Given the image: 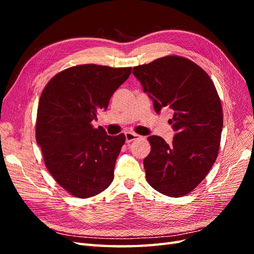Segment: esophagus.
<instances>
[{
  "label": "esophagus",
  "mask_w": 254,
  "mask_h": 254,
  "mask_svg": "<svg viewBox=\"0 0 254 254\" xmlns=\"http://www.w3.org/2000/svg\"><path fill=\"white\" fill-rule=\"evenodd\" d=\"M140 136H141V135L136 134V133H133V132H126V133H125V137H126V142H127V143L132 142V141H134L135 139H139Z\"/></svg>",
  "instance_id": "1"
}]
</instances>
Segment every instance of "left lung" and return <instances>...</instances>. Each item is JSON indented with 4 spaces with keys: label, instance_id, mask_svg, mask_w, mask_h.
<instances>
[{
    "label": "left lung",
    "instance_id": "left-lung-1",
    "mask_svg": "<svg viewBox=\"0 0 254 254\" xmlns=\"http://www.w3.org/2000/svg\"><path fill=\"white\" fill-rule=\"evenodd\" d=\"M132 73L157 113L173 110L168 123L176 132L171 145L161 136H148L146 179L161 194L187 195L205 178L218 155L222 109L216 88L200 66L179 56L134 66Z\"/></svg>",
    "mask_w": 254,
    "mask_h": 254
}]
</instances>
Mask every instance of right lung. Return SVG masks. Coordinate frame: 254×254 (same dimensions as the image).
Wrapping results in <instances>:
<instances>
[{
  "label": "right lung",
  "instance_id": "add662e5",
  "mask_svg": "<svg viewBox=\"0 0 254 254\" xmlns=\"http://www.w3.org/2000/svg\"><path fill=\"white\" fill-rule=\"evenodd\" d=\"M130 74L131 67L76 65L54 76L42 91L36 140L53 178L75 197L95 196L114 178L125 135H108L91 122Z\"/></svg>",
  "mask_w": 254,
  "mask_h": 254
}]
</instances>
